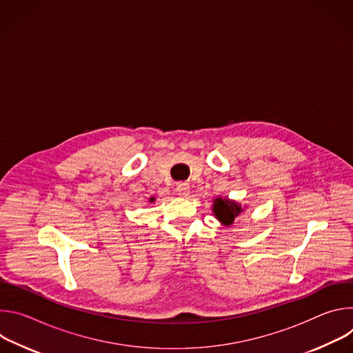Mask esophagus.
Here are the masks:
<instances>
[{
	"mask_svg": "<svg viewBox=\"0 0 353 353\" xmlns=\"http://www.w3.org/2000/svg\"><path fill=\"white\" fill-rule=\"evenodd\" d=\"M177 194L181 195V196H187L190 194V185L188 183H179L177 184V188H176Z\"/></svg>",
	"mask_w": 353,
	"mask_h": 353,
	"instance_id": "obj_1",
	"label": "esophagus"
}]
</instances>
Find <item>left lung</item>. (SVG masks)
Segmentation results:
<instances>
[{
    "mask_svg": "<svg viewBox=\"0 0 353 353\" xmlns=\"http://www.w3.org/2000/svg\"><path fill=\"white\" fill-rule=\"evenodd\" d=\"M212 211L215 218L221 223H223L225 226H230L234 222V218H237L243 212V208L240 204L234 203V201L218 196L214 199Z\"/></svg>",
    "mask_w": 353,
    "mask_h": 353,
    "instance_id": "obj_1",
    "label": "left lung"
}]
</instances>
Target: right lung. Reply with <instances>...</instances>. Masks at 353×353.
<instances>
[{
  "label": "right lung",
  "instance_id": "1",
  "mask_svg": "<svg viewBox=\"0 0 353 353\" xmlns=\"http://www.w3.org/2000/svg\"><path fill=\"white\" fill-rule=\"evenodd\" d=\"M149 201H150V203H152V201H155V198H150Z\"/></svg>",
  "mask_w": 353,
  "mask_h": 353
}]
</instances>
